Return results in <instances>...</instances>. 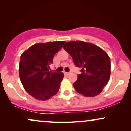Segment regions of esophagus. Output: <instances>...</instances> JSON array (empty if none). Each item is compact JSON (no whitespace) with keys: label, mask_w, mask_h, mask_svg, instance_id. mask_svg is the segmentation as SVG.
I'll list each match as a JSON object with an SVG mask.
<instances>
[{"label":"esophagus","mask_w":131,"mask_h":131,"mask_svg":"<svg viewBox=\"0 0 131 131\" xmlns=\"http://www.w3.org/2000/svg\"><path fill=\"white\" fill-rule=\"evenodd\" d=\"M64 74L67 75V76H68L70 74V73H68V72H64Z\"/></svg>","instance_id":"34e87169"}]
</instances>
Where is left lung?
<instances>
[{"instance_id":"8db88e82","label":"left lung","mask_w":131,"mask_h":131,"mask_svg":"<svg viewBox=\"0 0 131 131\" xmlns=\"http://www.w3.org/2000/svg\"><path fill=\"white\" fill-rule=\"evenodd\" d=\"M64 49L73 58L81 74L73 84L76 91L85 97H94L102 92L110 76V58L96 45L76 40L67 42Z\"/></svg>"}]
</instances>
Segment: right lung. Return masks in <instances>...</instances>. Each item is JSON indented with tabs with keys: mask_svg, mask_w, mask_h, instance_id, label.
<instances>
[{
	"mask_svg": "<svg viewBox=\"0 0 131 131\" xmlns=\"http://www.w3.org/2000/svg\"><path fill=\"white\" fill-rule=\"evenodd\" d=\"M64 41L36 43L21 56L19 74L23 86L32 97L46 100L58 92L63 73H51L50 64Z\"/></svg>",
	"mask_w": 131,
	"mask_h": 131,
	"instance_id": "right-lung-1",
	"label": "right lung"
}]
</instances>
